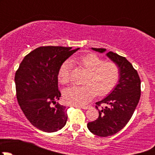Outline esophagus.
<instances>
[{
  "instance_id": "obj_1",
  "label": "esophagus",
  "mask_w": 155,
  "mask_h": 155,
  "mask_svg": "<svg viewBox=\"0 0 155 155\" xmlns=\"http://www.w3.org/2000/svg\"><path fill=\"white\" fill-rule=\"evenodd\" d=\"M75 107H80L82 109H87L88 108H90V106H74Z\"/></svg>"
}]
</instances>
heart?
<instances>
[{"instance_id": "b5f03b06", "label": "heart", "mask_w": 155, "mask_h": 155, "mask_svg": "<svg viewBox=\"0 0 155 155\" xmlns=\"http://www.w3.org/2000/svg\"><path fill=\"white\" fill-rule=\"evenodd\" d=\"M72 61L87 71L82 86H71L65 89L64 98L68 104L73 105H85L97 94L105 96L110 93L120 79L121 71L118 65L113 61H104L97 54L90 53ZM71 63L66 61L61 65L58 73V81L61 84H68L70 81Z\"/></svg>"}]
</instances>
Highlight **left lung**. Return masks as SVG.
Listing matches in <instances>:
<instances>
[{"mask_svg": "<svg viewBox=\"0 0 155 155\" xmlns=\"http://www.w3.org/2000/svg\"><path fill=\"white\" fill-rule=\"evenodd\" d=\"M92 49L101 53L106 51V48H101ZM107 55L119 67L120 79L111 94L96 103L95 107L99 111V116L87 124V128L92 134L103 137L114 135L126 126L141 95V81L133 65L125 58L112 51H109ZM100 106L101 109H99Z\"/></svg>", "mask_w": 155, "mask_h": 155, "instance_id": "8db88e82", "label": "left lung"}]
</instances>
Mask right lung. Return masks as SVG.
I'll use <instances>...</instances> for the list:
<instances>
[{"label":"right lung","mask_w":155,"mask_h":155,"mask_svg":"<svg viewBox=\"0 0 155 155\" xmlns=\"http://www.w3.org/2000/svg\"><path fill=\"white\" fill-rule=\"evenodd\" d=\"M71 48L53 46L37 48L24 58L15 72L19 107L30 122L44 132L61 129L68 120V109L56 101L61 95L58 85L59 68L79 49Z\"/></svg>","instance_id":"1"}]
</instances>
